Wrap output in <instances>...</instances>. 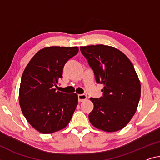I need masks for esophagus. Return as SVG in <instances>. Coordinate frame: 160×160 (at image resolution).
Returning <instances> with one entry per match:
<instances>
[{
  "label": "esophagus",
  "mask_w": 160,
  "mask_h": 160,
  "mask_svg": "<svg viewBox=\"0 0 160 160\" xmlns=\"http://www.w3.org/2000/svg\"><path fill=\"white\" fill-rule=\"evenodd\" d=\"M87 99V95L82 94V95H78V101L79 102H82Z\"/></svg>",
  "instance_id": "esophagus-1"
}]
</instances>
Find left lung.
I'll return each mask as SVG.
<instances>
[{
  "label": "left lung",
  "mask_w": 160,
  "mask_h": 160,
  "mask_svg": "<svg viewBox=\"0 0 160 160\" xmlns=\"http://www.w3.org/2000/svg\"><path fill=\"white\" fill-rule=\"evenodd\" d=\"M97 83L103 84L102 97L90 98L94 109L89 120L95 128L116 132L128 125L138 108L141 85L132 63L120 50L104 45L80 47Z\"/></svg>",
  "instance_id": "8db88e82"
}]
</instances>
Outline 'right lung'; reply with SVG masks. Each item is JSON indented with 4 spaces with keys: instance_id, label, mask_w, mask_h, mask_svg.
Wrapping results in <instances>:
<instances>
[{
    "instance_id": "1",
    "label": "right lung",
    "mask_w": 160,
    "mask_h": 160,
    "mask_svg": "<svg viewBox=\"0 0 160 160\" xmlns=\"http://www.w3.org/2000/svg\"><path fill=\"white\" fill-rule=\"evenodd\" d=\"M78 47L45 48L35 54L22 73L19 102L32 128L43 134L65 128L78 105L75 93L56 91L65 63L78 52Z\"/></svg>"
}]
</instances>
